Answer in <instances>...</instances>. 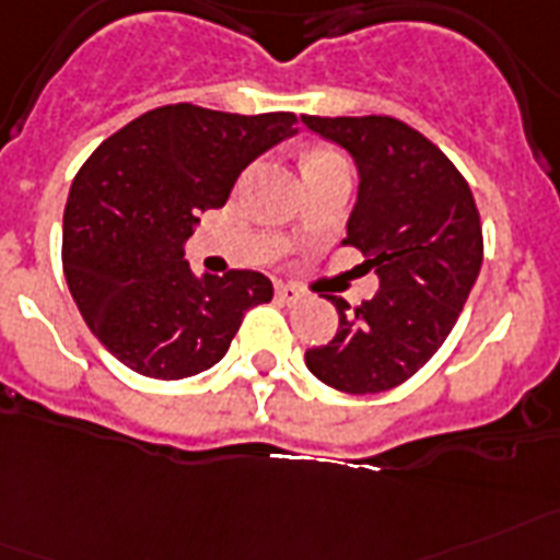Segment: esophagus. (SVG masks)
<instances>
[{"label":"esophagus","instance_id":"esophagus-1","mask_svg":"<svg viewBox=\"0 0 560 560\" xmlns=\"http://www.w3.org/2000/svg\"><path fill=\"white\" fill-rule=\"evenodd\" d=\"M275 294L280 303H285V306H294V303H300V300H303V291L294 289V285H289V283H277Z\"/></svg>","mask_w":560,"mask_h":560}]
</instances>
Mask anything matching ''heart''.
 Here are the masks:
<instances>
[{"label":"heart","instance_id":"b5f03b06","mask_svg":"<svg viewBox=\"0 0 560 560\" xmlns=\"http://www.w3.org/2000/svg\"><path fill=\"white\" fill-rule=\"evenodd\" d=\"M335 160H343V156L337 154V151H329V148H317V151H312V154L306 156V168H314V165L335 163Z\"/></svg>","mask_w":560,"mask_h":560}]
</instances>
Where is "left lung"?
<instances>
[{
  "mask_svg": "<svg viewBox=\"0 0 560 560\" xmlns=\"http://www.w3.org/2000/svg\"><path fill=\"white\" fill-rule=\"evenodd\" d=\"M354 156L358 206L343 246L366 254L381 289L340 314L337 335L308 349V372L349 395L409 381L450 337L480 262L483 231L469 183L435 142L395 117H303Z\"/></svg>",
  "mask_w": 560,
  "mask_h": 560,
  "instance_id": "8db88e82",
  "label": "left lung"
}]
</instances>
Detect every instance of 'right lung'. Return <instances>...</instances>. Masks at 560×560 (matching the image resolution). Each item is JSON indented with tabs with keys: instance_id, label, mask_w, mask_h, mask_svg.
<instances>
[{
	"instance_id": "add662e5",
	"label": "right lung",
	"mask_w": 560,
	"mask_h": 560,
	"mask_svg": "<svg viewBox=\"0 0 560 560\" xmlns=\"http://www.w3.org/2000/svg\"><path fill=\"white\" fill-rule=\"evenodd\" d=\"M294 125L289 110L163 105L88 156L65 202L62 269L88 329L119 363L156 381L194 377L229 352L248 308L269 303L260 271L194 277L183 243Z\"/></svg>"
}]
</instances>
